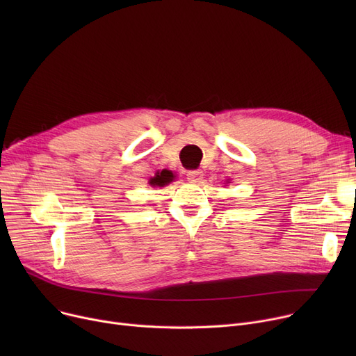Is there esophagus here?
Masks as SVG:
<instances>
[{"mask_svg":"<svg viewBox=\"0 0 356 356\" xmlns=\"http://www.w3.org/2000/svg\"><path fill=\"white\" fill-rule=\"evenodd\" d=\"M203 179V172L202 170H189L188 172V180L192 183H200Z\"/></svg>","mask_w":356,"mask_h":356,"instance_id":"1","label":"esophagus"}]
</instances>
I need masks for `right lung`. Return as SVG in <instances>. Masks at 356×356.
Wrapping results in <instances>:
<instances>
[{"label": "right lung", "mask_w": 356, "mask_h": 356, "mask_svg": "<svg viewBox=\"0 0 356 356\" xmlns=\"http://www.w3.org/2000/svg\"><path fill=\"white\" fill-rule=\"evenodd\" d=\"M173 179H175V175L170 170H161L153 179H149V184L160 186V188H163V186L173 181Z\"/></svg>", "instance_id": "add662e5"}]
</instances>
